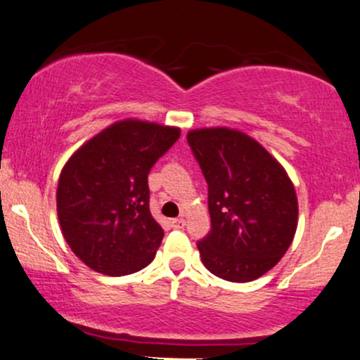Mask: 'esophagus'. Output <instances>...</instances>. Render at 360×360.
<instances>
[{
  "label": "esophagus",
  "mask_w": 360,
  "mask_h": 360,
  "mask_svg": "<svg viewBox=\"0 0 360 360\" xmlns=\"http://www.w3.org/2000/svg\"><path fill=\"white\" fill-rule=\"evenodd\" d=\"M171 224H173L174 229H184L186 220L184 219H173V220H171Z\"/></svg>",
  "instance_id": "obj_1"
}]
</instances>
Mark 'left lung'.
Here are the masks:
<instances>
[{
  "instance_id": "left-lung-1",
  "label": "left lung",
  "mask_w": 360,
  "mask_h": 360,
  "mask_svg": "<svg viewBox=\"0 0 360 360\" xmlns=\"http://www.w3.org/2000/svg\"><path fill=\"white\" fill-rule=\"evenodd\" d=\"M187 141L209 184L212 230L197 243L202 262L230 282L264 276L297 231L298 200L287 171L241 130L195 129Z\"/></svg>"
}]
</instances>
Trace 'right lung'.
I'll return each mask as SVG.
<instances>
[{
	"label": "right lung",
	"instance_id": "1",
	"mask_svg": "<svg viewBox=\"0 0 360 360\" xmlns=\"http://www.w3.org/2000/svg\"><path fill=\"white\" fill-rule=\"evenodd\" d=\"M179 135L171 125L117 120L65 163L57 187L60 229L93 271L127 276L153 261L165 231L150 212L148 173Z\"/></svg>",
	"mask_w": 360,
	"mask_h": 360
}]
</instances>
